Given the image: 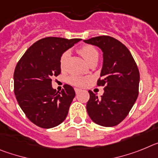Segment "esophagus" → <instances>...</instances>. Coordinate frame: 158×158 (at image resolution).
Listing matches in <instances>:
<instances>
[{"mask_svg": "<svg viewBox=\"0 0 158 158\" xmlns=\"http://www.w3.org/2000/svg\"><path fill=\"white\" fill-rule=\"evenodd\" d=\"M75 91L76 94H79V93L81 91V90L80 89H78V88H75Z\"/></svg>", "mask_w": 158, "mask_h": 158, "instance_id": "esophagus-1", "label": "esophagus"}]
</instances>
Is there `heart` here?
<instances>
[{"label": "heart", "instance_id": "b5f03b06", "mask_svg": "<svg viewBox=\"0 0 158 158\" xmlns=\"http://www.w3.org/2000/svg\"><path fill=\"white\" fill-rule=\"evenodd\" d=\"M78 51L88 64L91 60H94V59H98V51L92 45H83V46L80 47ZM68 56H69V52L66 51L60 56V66L61 69H64L65 68ZM88 81L89 78L81 77V76H76V75H72V76H70L68 78V83L74 85V86H76V87H83V85Z\"/></svg>", "mask_w": 158, "mask_h": 158}]
</instances>
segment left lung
Returning <instances> with one entry per match:
<instances>
[{"instance_id": "obj_1", "label": "left lung", "mask_w": 158, "mask_h": 158, "mask_svg": "<svg viewBox=\"0 0 158 158\" xmlns=\"http://www.w3.org/2000/svg\"><path fill=\"white\" fill-rule=\"evenodd\" d=\"M103 52V64L97 85L104 87L98 98L89 90L87 110L91 120L102 127L117 126L128 115L138 96L140 75L132 55L123 43L109 35L84 40Z\"/></svg>"}]
</instances>
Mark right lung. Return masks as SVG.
Segmentation results:
<instances>
[{
  "mask_svg": "<svg viewBox=\"0 0 158 158\" xmlns=\"http://www.w3.org/2000/svg\"><path fill=\"white\" fill-rule=\"evenodd\" d=\"M80 40L43 38L31 45L16 64L13 75L16 100L26 117L37 127H57L68 115L75 90L65 84L61 92H56L52 81L61 72V55Z\"/></svg>",
  "mask_w": 158,
  "mask_h": 158,
  "instance_id": "right-lung-1",
  "label": "right lung"
}]
</instances>
